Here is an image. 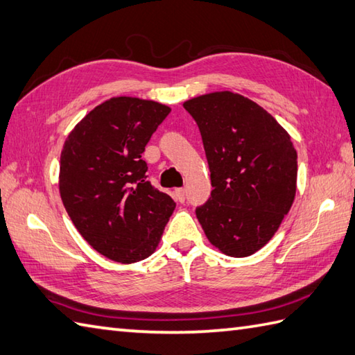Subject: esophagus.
Wrapping results in <instances>:
<instances>
[{
	"instance_id": "34e87169",
	"label": "esophagus",
	"mask_w": 355,
	"mask_h": 355,
	"mask_svg": "<svg viewBox=\"0 0 355 355\" xmlns=\"http://www.w3.org/2000/svg\"><path fill=\"white\" fill-rule=\"evenodd\" d=\"M175 193H177V197H178L180 201H184L186 200V189H177Z\"/></svg>"
}]
</instances>
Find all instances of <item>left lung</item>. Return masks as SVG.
I'll list each match as a JSON object with an SVG mask.
<instances>
[{"instance_id":"left-lung-1","label":"left lung","mask_w":355,"mask_h":355,"mask_svg":"<svg viewBox=\"0 0 355 355\" xmlns=\"http://www.w3.org/2000/svg\"><path fill=\"white\" fill-rule=\"evenodd\" d=\"M197 122L214 191L197 218L207 239L244 258L266 245L296 195L297 153L288 132L247 97L218 92L183 103Z\"/></svg>"}]
</instances>
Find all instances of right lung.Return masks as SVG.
Segmentation results:
<instances>
[{
	"instance_id": "1",
	"label": "right lung",
	"mask_w": 355,
	"mask_h": 355,
	"mask_svg": "<svg viewBox=\"0 0 355 355\" xmlns=\"http://www.w3.org/2000/svg\"><path fill=\"white\" fill-rule=\"evenodd\" d=\"M171 108L137 97H112L80 120L61 154L59 191L87 243L108 259L153 254L175 209L148 182L141 154Z\"/></svg>"
}]
</instances>
